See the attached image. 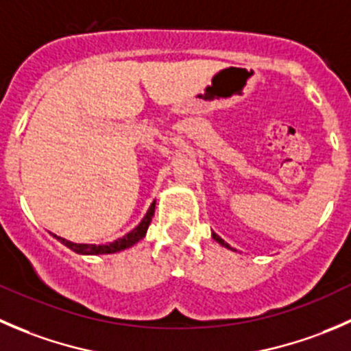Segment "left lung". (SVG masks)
<instances>
[{
	"label": "left lung",
	"instance_id": "1",
	"mask_svg": "<svg viewBox=\"0 0 351 351\" xmlns=\"http://www.w3.org/2000/svg\"><path fill=\"white\" fill-rule=\"evenodd\" d=\"M211 237H213V239H215V241H217V242H218V244H221V245H225V247H228V244H227V242H225V241H223V239H221V237H220V235H217V234H211Z\"/></svg>",
	"mask_w": 351,
	"mask_h": 351
}]
</instances>
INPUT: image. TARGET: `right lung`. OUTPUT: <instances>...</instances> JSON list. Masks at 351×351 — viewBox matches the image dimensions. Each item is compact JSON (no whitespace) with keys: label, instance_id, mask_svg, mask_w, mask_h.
<instances>
[{"label":"right lung","instance_id":"right-lung-1","mask_svg":"<svg viewBox=\"0 0 351 351\" xmlns=\"http://www.w3.org/2000/svg\"><path fill=\"white\" fill-rule=\"evenodd\" d=\"M154 213H155V203H152L150 210L147 211V215H145V218L141 220V223L138 225L136 228H133V230H131L130 234L124 235L123 239H117V241L110 242V244H106V245L75 244V242H69V241H66V239L58 237V235H54V234L53 235L58 239L59 242H61V244H64L66 247H69L71 251L78 252V254H93V256H95V254H112V252L123 251V249L131 247V245L136 244L138 241H141V239L145 237V234H147L148 225H150Z\"/></svg>","mask_w":351,"mask_h":351}]
</instances>
